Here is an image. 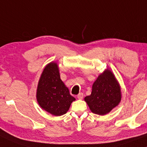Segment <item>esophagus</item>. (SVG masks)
Segmentation results:
<instances>
[{
	"mask_svg": "<svg viewBox=\"0 0 147 147\" xmlns=\"http://www.w3.org/2000/svg\"><path fill=\"white\" fill-rule=\"evenodd\" d=\"M83 98H84V94L82 92L79 93L78 95H77V98H79V99H83Z\"/></svg>",
	"mask_w": 147,
	"mask_h": 147,
	"instance_id": "esophagus-1",
	"label": "esophagus"
}]
</instances>
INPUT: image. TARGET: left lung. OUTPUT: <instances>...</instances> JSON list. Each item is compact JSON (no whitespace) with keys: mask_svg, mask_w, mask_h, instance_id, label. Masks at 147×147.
<instances>
[{"mask_svg":"<svg viewBox=\"0 0 147 147\" xmlns=\"http://www.w3.org/2000/svg\"><path fill=\"white\" fill-rule=\"evenodd\" d=\"M84 100L92 112L102 116L108 114L119 104L121 87L111 70L107 69L98 76L92 85L91 94Z\"/></svg>","mask_w":147,"mask_h":147,"instance_id":"1","label":"left lung"}]
</instances>
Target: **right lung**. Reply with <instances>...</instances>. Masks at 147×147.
<instances>
[{
	"mask_svg": "<svg viewBox=\"0 0 147 147\" xmlns=\"http://www.w3.org/2000/svg\"><path fill=\"white\" fill-rule=\"evenodd\" d=\"M36 98L41 108L55 116L66 114L75 100L60 79L57 63H49L44 69L38 82Z\"/></svg>",
	"mask_w": 147,
	"mask_h": 147,
	"instance_id": "1",
	"label": "right lung"
}]
</instances>
